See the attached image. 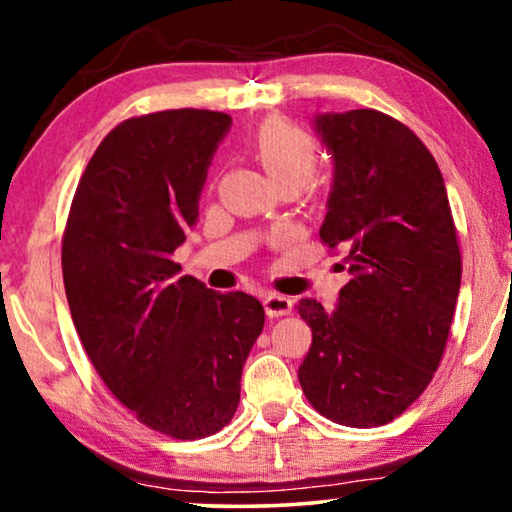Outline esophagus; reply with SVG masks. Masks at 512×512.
Masks as SVG:
<instances>
[{
    "mask_svg": "<svg viewBox=\"0 0 512 512\" xmlns=\"http://www.w3.org/2000/svg\"><path fill=\"white\" fill-rule=\"evenodd\" d=\"M263 307H265V314H268L270 319H277L293 310V300L286 296H279V293H268V296L263 298Z\"/></svg>",
    "mask_w": 512,
    "mask_h": 512,
    "instance_id": "1",
    "label": "esophagus"
}]
</instances>
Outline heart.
<instances>
[{
    "label": "heart",
    "instance_id": "obj_1",
    "mask_svg": "<svg viewBox=\"0 0 512 512\" xmlns=\"http://www.w3.org/2000/svg\"><path fill=\"white\" fill-rule=\"evenodd\" d=\"M254 153L268 177L279 186L300 188L317 165L314 139L282 118L265 121L254 135Z\"/></svg>",
    "mask_w": 512,
    "mask_h": 512
}]
</instances>
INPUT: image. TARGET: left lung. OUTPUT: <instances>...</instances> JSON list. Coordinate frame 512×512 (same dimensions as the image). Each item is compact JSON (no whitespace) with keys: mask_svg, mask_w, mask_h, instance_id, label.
I'll return each instance as SVG.
<instances>
[{"mask_svg":"<svg viewBox=\"0 0 512 512\" xmlns=\"http://www.w3.org/2000/svg\"><path fill=\"white\" fill-rule=\"evenodd\" d=\"M314 125L335 163L319 237L345 254L352 279L333 312L312 298L296 305L312 328L298 380L319 415L373 429L403 415L443 361L461 284L457 228L436 158L408 125L375 109Z\"/></svg>","mask_w":512,"mask_h":512,"instance_id":"obj_1","label":"left lung"}]
</instances>
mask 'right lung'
Returning a JSON list of instances; mask_svg holds the SVG:
<instances>
[{"mask_svg":"<svg viewBox=\"0 0 512 512\" xmlns=\"http://www.w3.org/2000/svg\"><path fill=\"white\" fill-rule=\"evenodd\" d=\"M228 128V114L207 109L118 123L81 174L62 233L67 303L90 363L137 422L177 440L233 419L265 324L254 296L207 289L172 261Z\"/></svg>","mask_w":512,"mask_h":512,"instance_id":"1","label":"right lung"}]
</instances>
